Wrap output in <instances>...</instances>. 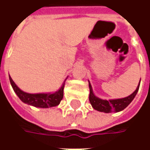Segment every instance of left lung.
Wrapping results in <instances>:
<instances>
[{
    "label": "left lung",
    "mask_w": 150,
    "mask_h": 150,
    "mask_svg": "<svg viewBox=\"0 0 150 150\" xmlns=\"http://www.w3.org/2000/svg\"><path fill=\"white\" fill-rule=\"evenodd\" d=\"M141 82V80H140ZM140 87L139 83L137 88L132 94L127 96V97L122 98V99H115V100H102L100 98L96 97L92 91L91 85L89 82V88H90V94H89V101L91 103L92 108L99 112H103L105 113L109 112H118L120 111L124 110L128 105H129L132 100L134 99Z\"/></svg>",
    "instance_id": "1"
}]
</instances>
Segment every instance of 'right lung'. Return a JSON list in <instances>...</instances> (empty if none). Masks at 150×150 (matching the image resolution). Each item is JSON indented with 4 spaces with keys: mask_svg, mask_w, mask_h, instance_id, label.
Wrapping results in <instances>:
<instances>
[{
    "mask_svg": "<svg viewBox=\"0 0 150 150\" xmlns=\"http://www.w3.org/2000/svg\"><path fill=\"white\" fill-rule=\"evenodd\" d=\"M66 79L62 87L59 90L54 93H38V94H30L25 91H21L17 85L15 84L13 80L9 76V81L15 93L18 95L23 103L27 104L31 106L36 108H47L55 107L60 104V102L63 98V88L65 85Z\"/></svg>",
    "mask_w": 150,
    "mask_h": 150,
    "instance_id": "obj_1",
    "label": "right lung"
}]
</instances>
